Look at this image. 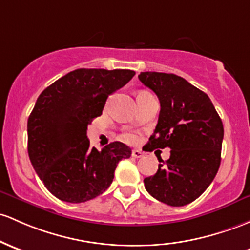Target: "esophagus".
Here are the masks:
<instances>
[{"label": "esophagus", "mask_w": 250, "mask_h": 250, "mask_svg": "<svg viewBox=\"0 0 250 250\" xmlns=\"http://www.w3.org/2000/svg\"><path fill=\"white\" fill-rule=\"evenodd\" d=\"M131 155H133L134 158H142V156H144V153H142L140 149H133Z\"/></svg>", "instance_id": "esophagus-1"}]
</instances>
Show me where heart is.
<instances>
[{
	"mask_svg": "<svg viewBox=\"0 0 250 250\" xmlns=\"http://www.w3.org/2000/svg\"><path fill=\"white\" fill-rule=\"evenodd\" d=\"M122 138H123V140H125V141H127V142H135L136 141L135 134L130 133V131H127V133L123 134Z\"/></svg>",
	"mask_w": 250,
	"mask_h": 250,
	"instance_id": "1",
	"label": "heart"
}]
</instances>
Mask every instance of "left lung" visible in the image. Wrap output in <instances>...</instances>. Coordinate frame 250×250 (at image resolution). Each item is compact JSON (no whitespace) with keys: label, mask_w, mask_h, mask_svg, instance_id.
<instances>
[{"label":"left lung","mask_w":250,"mask_h":250,"mask_svg":"<svg viewBox=\"0 0 250 250\" xmlns=\"http://www.w3.org/2000/svg\"><path fill=\"white\" fill-rule=\"evenodd\" d=\"M141 83L155 92L160 114L146 150L168 147L171 155L145 188L171 207L190 204L209 188L221 165L224 129L221 117L205 92L173 73L141 72Z\"/></svg>","instance_id":"8db88e82"}]
</instances>
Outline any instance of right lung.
Returning a JSON list of instances; mask_svg holds the SVG:
<instances>
[{
    "mask_svg": "<svg viewBox=\"0 0 250 250\" xmlns=\"http://www.w3.org/2000/svg\"><path fill=\"white\" fill-rule=\"evenodd\" d=\"M131 70L78 68L46 87L28 117V155L43 185L60 201L83 203L110 186L131 149L119 141L90 147L87 125L102 115L106 98L125 86Z\"/></svg>",
    "mask_w": 250,
    "mask_h": 250,
    "instance_id": "add662e5",
    "label": "right lung"
}]
</instances>
